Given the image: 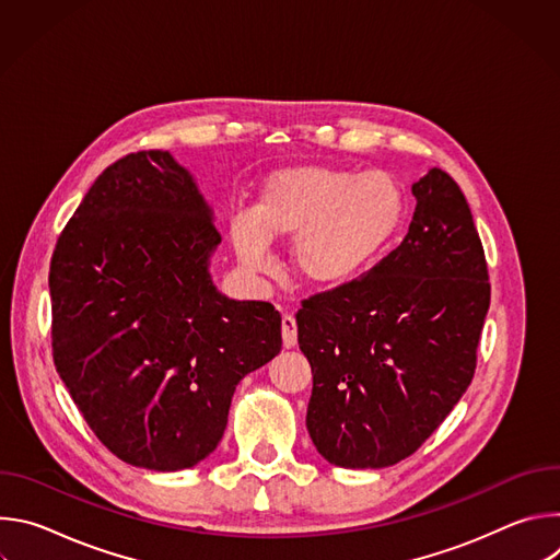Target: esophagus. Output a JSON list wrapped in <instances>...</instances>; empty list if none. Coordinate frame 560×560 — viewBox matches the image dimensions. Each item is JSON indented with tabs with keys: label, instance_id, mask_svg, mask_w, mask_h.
Listing matches in <instances>:
<instances>
[{
	"label": "esophagus",
	"instance_id": "34e87169",
	"mask_svg": "<svg viewBox=\"0 0 560 560\" xmlns=\"http://www.w3.org/2000/svg\"><path fill=\"white\" fill-rule=\"evenodd\" d=\"M281 337H283V348L296 346V322L292 314L281 316Z\"/></svg>",
	"mask_w": 560,
	"mask_h": 560
}]
</instances>
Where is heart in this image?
Segmentation results:
<instances>
[{"mask_svg": "<svg viewBox=\"0 0 560 560\" xmlns=\"http://www.w3.org/2000/svg\"><path fill=\"white\" fill-rule=\"evenodd\" d=\"M406 219V192L381 171L296 166L275 173L253 214L232 219V244L246 268H270V238H292V266L316 288H341L370 270Z\"/></svg>", "mask_w": 560, "mask_h": 560, "instance_id": "b5f03b06", "label": "heart"}]
</instances>
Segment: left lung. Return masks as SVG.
<instances>
[{"label": "left lung", "mask_w": 560, "mask_h": 560, "mask_svg": "<svg viewBox=\"0 0 560 560\" xmlns=\"http://www.w3.org/2000/svg\"><path fill=\"white\" fill-rule=\"evenodd\" d=\"M410 230L348 285L303 299L312 368L305 425L328 463L387 467L415 454L471 383L490 307L481 236L441 168L412 186Z\"/></svg>", "instance_id": "obj_1"}]
</instances>
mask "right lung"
<instances>
[{
	"mask_svg": "<svg viewBox=\"0 0 560 560\" xmlns=\"http://www.w3.org/2000/svg\"><path fill=\"white\" fill-rule=\"evenodd\" d=\"M221 234L171 152L108 166L50 261L52 359L95 436L124 463L177 471L221 441L236 383L281 350V314L208 272Z\"/></svg>",
	"mask_w": 560,
	"mask_h": 560,
	"instance_id": "1",
	"label": "right lung"
}]
</instances>
